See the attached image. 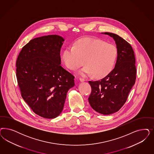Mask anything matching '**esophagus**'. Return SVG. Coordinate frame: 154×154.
<instances>
[{
    "label": "esophagus",
    "mask_w": 154,
    "mask_h": 154,
    "mask_svg": "<svg viewBox=\"0 0 154 154\" xmlns=\"http://www.w3.org/2000/svg\"><path fill=\"white\" fill-rule=\"evenodd\" d=\"M79 80L80 82H84V81H85V78H82V77H80Z\"/></svg>",
    "instance_id": "obj_1"
}]
</instances>
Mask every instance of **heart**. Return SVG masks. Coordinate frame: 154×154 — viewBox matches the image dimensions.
Returning <instances> with one entry per match:
<instances>
[{"instance_id":"heart-1","label":"heart","mask_w":154,"mask_h":154,"mask_svg":"<svg viewBox=\"0 0 154 154\" xmlns=\"http://www.w3.org/2000/svg\"><path fill=\"white\" fill-rule=\"evenodd\" d=\"M117 57L114 45L102 40L85 38L78 41L74 47L65 50L63 60L70 69L75 70L86 65L80 73L93 74L94 77L102 78L113 69Z\"/></svg>"}]
</instances>
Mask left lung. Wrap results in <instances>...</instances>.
<instances>
[{
  "instance_id": "obj_1",
  "label": "left lung",
  "mask_w": 154,
  "mask_h": 154,
  "mask_svg": "<svg viewBox=\"0 0 154 154\" xmlns=\"http://www.w3.org/2000/svg\"><path fill=\"white\" fill-rule=\"evenodd\" d=\"M113 37L117 49L114 68L104 78L88 81L91 92V106L97 112L108 115L119 110L124 105L135 84L137 70L134 50L131 45L119 35L105 32Z\"/></svg>"
}]
</instances>
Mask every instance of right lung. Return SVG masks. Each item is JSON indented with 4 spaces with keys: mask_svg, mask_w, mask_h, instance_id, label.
I'll return each mask as SVG.
<instances>
[{
    "mask_svg": "<svg viewBox=\"0 0 154 154\" xmlns=\"http://www.w3.org/2000/svg\"><path fill=\"white\" fill-rule=\"evenodd\" d=\"M64 39L48 35L31 40L16 60V78L23 99L35 114L54 119L62 112L74 76L60 66Z\"/></svg>",
    "mask_w": 154,
    "mask_h": 154,
    "instance_id": "add662e5",
    "label": "right lung"
}]
</instances>
